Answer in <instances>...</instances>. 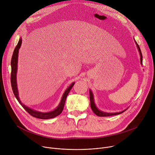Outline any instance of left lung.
I'll return each mask as SVG.
<instances>
[{
    "mask_svg": "<svg viewBox=\"0 0 155 155\" xmlns=\"http://www.w3.org/2000/svg\"><path fill=\"white\" fill-rule=\"evenodd\" d=\"M135 44L137 45V47L139 53H140V63H141V64L142 65V54L141 50H140V48L138 45L137 44V43L135 41ZM90 106H91V108L92 110L93 111V112L96 115H97V116H100V117H107V116H114V115L120 114L122 113V112H124V111H125L127 110V109H126L125 110H124L123 111H121V112H116V113H107V112H103V111L99 110L96 106V104H95L94 101L93 94V93L91 92V90H90Z\"/></svg>",
    "mask_w": 155,
    "mask_h": 155,
    "instance_id": "left-lung-1",
    "label": "left lung"
}]
</instances>
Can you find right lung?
<instances>
[{
  "instance_id": "1",
  "label": "right lung",
  "mask_w": 155,
  "mask_h": 155,
  "mask_svg": "<svg viewBox=\"0 0 155 155\" xmlns=\"http://www.w3.org/2000/svg\"><path fill=\"white\" fill-rule=\"evenodd\" d=\"M21 42H22V38H20L18 43L15 47V49H14L12 57V60H11V68H12V71H11V85L12 88V90L13 92L14 95H15V97L17 98V100L19 102V103L21 105V106L28 112V113L36 118L38 119H52L54 118L56 116H59L60 114H61V112H62L64 109V104L66 100L67 96L70 92V90H71L74 85L75 83H72L71 85H70L67 89L65 91L62 99L61 101V103H59V106L56 107L54 110L48 112H39L37 110H35L31 108H30L24 105L21 101L20 100V97L18 96V91L17 88V63H18V50L21 46Z\"/></svg>"
}]
</instances>
